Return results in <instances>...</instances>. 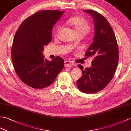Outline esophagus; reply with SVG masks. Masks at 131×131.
<instances>
[{
  "label": "esophagus",
  "mask_w": 131,
  "mask_h": 131,
  "mask_svg": "<svg viewBox=\"0 0 131 131\" xmlns=\"http://www.w3.org/2000/svg\"><path fill=\"white\" fill-rule=\"evenodd\" d=\"M73 66H74V64L71 61L67 60L64 62V66L66 67H72Z\"/></svg>",
  "instance_id": "34e87169"
}]
</instances>
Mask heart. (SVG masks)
<instances>
[{"mask_svg":"<svg viewBox=\"0 0 131 131\" xmlns=\"http://www.w3.org/2000/svg\"><path fill=\"white\" fill-rule=\"evenodd\" d=\"M67 23L74 29L75 34H82L84 36L90 30V26L88 21L83 17H74L68 20ZM60 27L57 30V34L59 32Z\"/></svg>","mask_w":131,"mask_h":131,"instance_id":"obj_1","label":"heart"}]
</instances>
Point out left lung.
I'll use <instances>...</instances> for the list:
<instances>
[{
	"mask_svg": "<svg viewBox=\"0 0 131 131\" xmlns=\"http://www.w3.org/2000/svg\"><path fill=\"white\" fill-rule=\"evenodd\" d=\"M84 12L91 14L94 20L93 41L85 54L93 60L90 68L83 69V67L78 65L83 75L77 85L84 93H94L103 90L112 79L118 63V48L115 34L106 18L93 10Z\"/></svg>",
	"mask_w": 131,
	"mask_h": 131,
	"instance_id": "left-lung-1",
	"label": "left lung"
}]
</instances>
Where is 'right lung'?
<instances>
[{
    "mask_svg": "<svg viewBox=\"0 0 131 131\" xmlns=\"http://www.w3.org/2000/svg\"><path fill=\"white\" fill-rule=\"evenodd\" d=\"M64 12L46 10L24 20L16 32L11 55L15 71L25 84L36 89L52 84L64 68L60 57L49 61L43 55L44 46L52 40L54 25Z\"/></svg>",
    "mask_w": 131,
    "mask_h": 131,
    "instance_id": "right-lung-1",
    "label": "right lung"
}]
</instances>
